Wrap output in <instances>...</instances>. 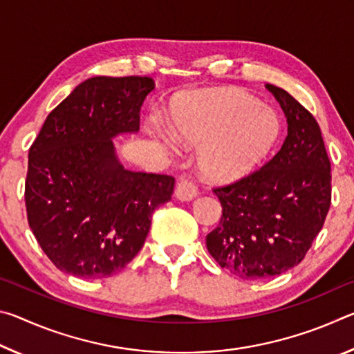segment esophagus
Listing matches in <instances>:
<instances>
[{"instance_id":"1","label":"esophagus","mask_w":354,"mask_h":354,"mask_svg":"<svg viewBox=\"0 0 354 354\" xmlns=\"http://www.w3.org/2000/svg\"><path fill=\"white\" fill-rule=\"evenodd\" d=\"M196 195H198V187H196V184L192 181V179L184 178L176 184L175 196L178 200L190 201V200H194Z\"/></svg>"}]
</instances>
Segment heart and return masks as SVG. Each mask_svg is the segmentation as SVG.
Wrapping results in <instances>:
<instances>
[{"label":"heart","mask_w":354,"mask_h":354,"mask_svg":"<svg viewBox=\"0 0 354 354\" xmlns=\"http://www.w3.org/2000/svg\"><path fill=\"white\" fill-rule=\"evenodd\" d=\"M281 123L272 107L234 91L192 95L171 117V136L179 145L201 148L203 176L231 183L247 176L277 143Z\"/></svg>","instance_id":"1"}]
</instances>
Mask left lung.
Wrapping results in <instances>:
<instances>
[{
	"label": "left lung",
	"instance_id": "obj_1",
	"mask_svg": "<svg viewBox=\"0 0 354 354\" xmlns=\"http://www.w3.org/2000/svg\"><path fill=\"white\" fill-rule=\"evenodd\" d=\"M266 87L287 118V137L261 169L214 189L223 211L206 237L218 266L243 279L277 277L298 266L331 206V162L319 123L283 88Z\"/></svg>",
	"mask_w": 354,
	"mask_h": 354
}]
</instances>
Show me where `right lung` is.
I'll list each match as a JSON object with an SVG mask.
<instances>
[{
	"label": "right lung",
	"mask_w": 354,
	"mask_h": 354,
	"mask_svg": "<svg viewBox=\"0 0 354 354\" xmlns=\"http://www.w3.org/2000/svg\"><path fill=\"white\" fill-rule=\"evenodd\" d=\"M148 76H95L56 109L29 148L28 223L55 266L84 279L122 272L145 243L175 178L124 170L112 139L137 133Z\"/></svg>",
	"instance_id": "right-lung-1"
}]
</instances>
